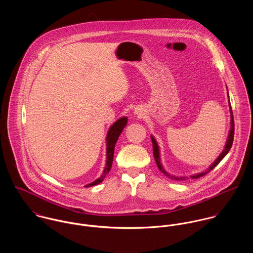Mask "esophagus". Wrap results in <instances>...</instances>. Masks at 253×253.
Returning a JSON list of instances; mask_svg holds the SVG:
<instances>
[{
  "mask_svg": "<svg viewBox=\"0 0 253 253\" xmlns=\"http://www.w3.org/2000/svg\"><path fill=\"white\" fill-rule=\"evenodd\" d=\"M135 114H136L138 117H142L144 113H143L141 110H135Z\"/></svg>",
  "mask_w": 253,
  "mask_h": 253,
  "instance_id": "esophagus-1",
  "label": "esophagus"
}]
</instances>
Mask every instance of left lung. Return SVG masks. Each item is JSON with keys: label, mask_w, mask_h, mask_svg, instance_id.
<instances>
[{"label": "left lung", "mask_w": 253, "mask_h": 253, "mask_svg": "<svg viewBox=\"0 0 253 253\" xmlns=\"http://www.w3.org/2000/svg\"><path fill=\"white\" fill-rule=\"evenodd\" d=\"M227 96L229 98V93H228V90H227ZM228 105H229V112H230V130H229V133H228V138L226 140L225 142L224 149L222 150V152L219 154V156L214 160L213 163H211L210 165V167L201 171V172H197L194 174H191L190 177L192 178H198L200 176H203L205 175L207 172H209L210 170H211L212 169L214 168L223 158L227 155V153L229 152L231 146H232V143H233V140H234V117H233V112H232V108H231V104H230V100H228ZM151 140H152V145H153V155H154V159H155V162L157 164V167L159 168V169L166 175L168 176L169 178L170 179H174V180H183V179H186L187 177L186 176H178V175H174V174H171L169 173L168 170H166L165 168L163 167V164L161 162V157H160V148H159V145H158V142L156 139L153 137V136H150Z\"/></svg>", "instance_id": "1"}]
</instances>
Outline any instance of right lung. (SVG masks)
Masks as SVG:
<instances>
[{
	"instance_id": "right-lung-1",
	"label": "right lung",
	"mask_w": 253,
	"mask_h": 253,
	"mask_svg": "<svg viewBox=\"0 0 253 253\" xmlns=\"http://www.w3.org/2000/svg\"><path fill=\"white\" fill-rule=\"evenodd\" d=\"M127 121H128V118L126 116L120 117L109 128V131L106 136V157L107 158H106L105 168H104L102 174L97 179H95L93 182H91L89 184H86L85 187H90V186H94V185L101 183L104 180V178L106 177V175L109 173V171L111 170L112 164H113L114 146L116 144V141L118 140L121 132L123 131L124 127L127 125Z\"/></svg>"
}]
</instances>
